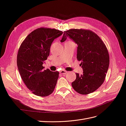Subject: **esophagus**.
Instances as JSON below:
<instances>
[{
    "label": "esophagus",
    "mask_w": 126,
    "mask_h": 126,
    "mask_svg": "<svg viewBox=\"0 0 126 126\" xmlns=\"http://www.w3.org/2000/svg\"><path fill=\"white\" fill-rule=\"evenodd\" d=\"M60 73H61V74H66V73H67L68 72H67V71H65V70H62L60 71Z\"/></svg>",
    "instance_id": "1"
}]
</instances>
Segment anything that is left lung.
<instances>
[{
    "label": "left lung",
    "mask_w": 126,
    "mask_h": 126,
    "mask_svg": "<svg viewBox=\"0 0 126 126\" xmlns=\"http://www.w3.org/2000/svg\"><path fill=\"white\" fill-rule=\"evenodd\" d=\"M67 37L78 44L77 58L83 70V74L76 73L72 86L81 94L95 91L105 80L109 65V55L104 42L98 35L90 30L70 29L64 32L61 42Z\"/></svg>",
    "instance_id": "left-lung-1"
}]
</instances>
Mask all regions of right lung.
Segmentation results:
<instances>
[{"mask_svg": "<svg viewBox=\"0 0 126 126\" xmlns=\"http://www.w3.org/2000/svg\"><path fill=\"white\" fill-rule=\"evenodd\" d=\"M62 34L54 28H37L27 35L18 51L17 65L20 77L27 88L37 96H48L54 90L59 72L44 70L43 64L49 55L53 41Z\"/></svg>", "mask_w": 126, "mask_h": 126, "instance_id": "1", "label": "right lung"}]
</instances>
